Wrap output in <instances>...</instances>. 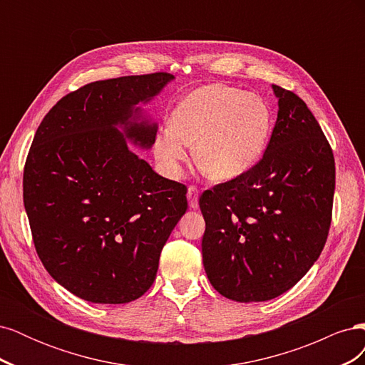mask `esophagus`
<instances>
[{
  "mask_svg": "<svg viewBox=\"0 0 365 365\" xmlns=\"http://www.w3.org/2000/svg\"><path fill=\"white\" fill-rule=\"evenodd\" d=\"M197 197H200V190H197V187L189 185V190H187V200H189L190 208H197Z\"/></svg>",
  "mask_w": 365,
  "mask_h": 365,
  "instance_id": "34e87169",
  "label": "esophagus"
}]
</instances>
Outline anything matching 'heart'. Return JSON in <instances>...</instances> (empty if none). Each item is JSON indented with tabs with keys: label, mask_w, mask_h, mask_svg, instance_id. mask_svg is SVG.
I'll use <instances>...</instances> for the list:
<instances>
[{
	"label": "heart",
	"mask_w": 365,
	"mask_h": 365,
	"mask_svg": "<svg viewBox=\"0 0 365 365\" xmlns=\"http://www.w3.org/2000/svg\"><path fill=\"white\" fill-rule=\"evenodd\" d=\"M269 132L271 109L262 97L213 83L182 98L155 149L160 160L175 169L187 158V145L196 146L197 168L212 180L228 181L259 161Z\"/></svg>",
	"instance_id": "b5f03b06"
}]
</instances>
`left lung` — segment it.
<instances>
[{"label": "left lung", "mask_w": 365, "mask_h": 365, "mask_svg": "<svg viewBox=\"0 0 365 365\" xmlns=\"http://www.w3.org/2000/svg\"><path fill=\"white\" fill-rule=\"evenodd\" d=\"M272 90L279 111L263 157L200 196L207 277L240 303L291 289L322 254L332 220V148L300 97Z\"/></svg>", "instance_id": "left-lung-1"}]
</instances>
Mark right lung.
<instances>
[{
    "mask_svg": "<svg viewBox=\"0 0 365 365\" xmlns=\"http://www.w3.org/2000/svg\"><path fill=\"white\" fill-rule=\"evenodd\" d=\"M172 79L160 71L86 83L50 109L33 138L23 176L33 244L51 277L86 302L121 304L145 294L187 210V187L128 145L155 143L157 123L138 120L135 105Z\"/></svg>",
    "mask_w": 365,
    "mask_h": 365,
    "instance_id": "1",
    "label": "right lung"
}]
</instances>
